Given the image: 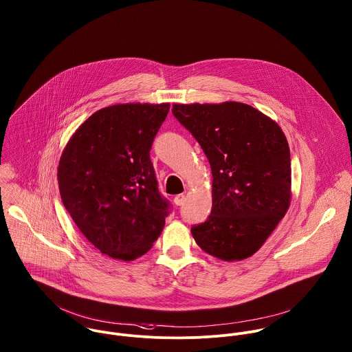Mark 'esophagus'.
<instances>
[{"mask_svg":"<svg viewBox=\"0 0 352 352\" xmlns=\"http://www.w3.org/2000/svg\"><path fill=\"white\" fill-rule=\"evenodd\" d=\"M185 195H178V196H175L174 197V203H175V206H182L184 203H185Z\"/></svg>","mask_w":352,"mask_h":352,"instance_id":"34e87169","label":"esophagus"}]
</instances>
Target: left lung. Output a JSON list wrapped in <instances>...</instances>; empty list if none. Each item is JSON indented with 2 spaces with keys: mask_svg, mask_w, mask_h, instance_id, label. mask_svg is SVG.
I'll return each instance as SVG.
<instances>
[{
  "mask_svg": "<svg viewBox=\"0 0 352 352\" xmlns=\"http://www.w3.org/2000/svg\"><path fill=\"white\" fill-rule=\"evenodd\" d=\"M212 170V210L192 227L196 243L223 261L253 256L291 201L289 146L280 126L238 102L173 104Z\"/></svg>",
  "mask_w": 352,
  "mask_h": 352,
  "instance_id": "obj_1",
  "label": "left lung"
}]
</instances>
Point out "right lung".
Returning <instances> with one entry per match:
<instances>
[{
    "label": "right lung",
    "instance_id": "1",
    "mask_svg": "<svg viewBox=\"0 0 352 352\" xmlns=\"http://www.w3.org/2000/svg\"><path fill=\"white\" fill-rule=\"evenodd\" d=\"M168 103L114 104L94 113L68 141L58 163L63 203L100 253L132 261L160 235L170 204L149 157Z\"/></svg>",
    "mask_w": 352,
    "mask_h": 352
}]
</instances>
